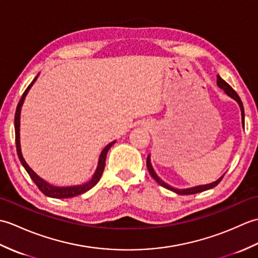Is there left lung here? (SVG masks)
I'll return each mask as SVG.
<instances>
[{
  "mask_svg": "<svg viewBox=\"0 0 258 258\" xmlns=\"http://www.w3.org/2000/svg\"><path fill=\"white\" fill-rule=\"evenodd\" d=\"M217 85L221 87L222 90H224L225 91V93L226 94L228 95V96H231L232 98H234L235 101H236L238 104H239V107H240V111H242V118H243V125H244V106H243V103H242V101H240V97L238 96V94L236 92H235L234 90H233V87L229 85V84H227L225 81H224L220 75H217ZM146 166H147V169H149V172H150V174H151V176L154 178L156 182L160 184L161 186H163V187H165V188H167V189H169V190H173V191H175V193L176 194H179V195H189V194H196V193H200V191H203V190H206V189H210V188H213V187H215L216 185H218L221 183V180H222V178L224 177V175L223 176L221 177V178H218L216 182H214V183H211V184H207V185H202V186H196V187H193V188H187V189H177V188H174V187H172V186H169V185H167L166 183H164L163 180L157 176L156 175V173L154 172V169H153V167H152V165H151V161H150V156H147V161H146Z\"/></svg>",
  "mask_w": 258,
  "mask_h": 258,
  "instance_id": "8db88e82",
  "label": "left lung"
}]
</instances>
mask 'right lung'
Segmentation results:
<instances>
[{"instance_id":"add662e5","label":"right lung","mask_w":258,"mask_h":258,"mask_svg":"<svg viewBox=\"0 0 258 258\" xmlns=\"http://www.w3.org/2000/svg\"><path fill=\"white\" fill-rule=\"evenodd\" d=\"M36 79H37V76H35V79L32 81V83L29 86H27V89L24 91L23 95H22V97H21L18 106H16V112H15V117H14V128H15V143H16V152H18V156L20 158L22 165L24 166L25 171L29 173L30 177L32 178L33 182L36 184L38 189H40L44 195H46L48 197H53V199H69V197H74V196L81 195V194L85 193V191H87L89 189H91L93 186H95L98 180H100L102 174H103V171H104V167H105V160H106L107 152H108L109 149H111L112 145L115 143V141L112 142V143H109L105 147V149L102 151L100 160H98V165H97V168H96V172H95L94 175H93V177H92L90 182L79 185V186H70V187H56V186H52L50 184H47L42 178L38 177L37 175L30 168V166L27 165L26 162L24 161L23 156H22L21 145H20V114H21V107H22V104H23V102H24V98L27 94V92H29V90L31 89V86L33 85V83H34Z\"/></svg>"}]
</instances>
